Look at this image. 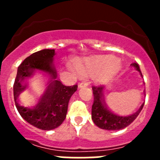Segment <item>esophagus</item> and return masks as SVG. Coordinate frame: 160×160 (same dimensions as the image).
I'll return each mask as SVG.
<instances>
[{"label":"esophagus","mask_w":160,"mask_h":160,"mask_svg":"<svg viewBox=\"0 0 160 160\" xmlns=\"http://www.w3.org/2000/svg\"><path fill=\"white\" fill-rule=\"evenodd\" d=\"M88 82H86V81L81 82V83L79 84V88H83V87H88Z\"/></svg>","instance_id":"34e87169"}]
</instances>
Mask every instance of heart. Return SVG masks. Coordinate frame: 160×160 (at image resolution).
<instances>
[{
	"label": "heart",
	"instance_id": "obj_1",
	"mask_svg": "<svg viewBox=\"0 0 160 160\" xmlns=\"http://www.w3.org/2000/svg\"><path fill=\"white\" fill-rule=\"evenodd\" d=\"M119 69L118 60L114 56H99L89 59L85 65L80 68L82 74H97L101 81H107L112 78Z\"/></svg>",
	"mask_w": 160,
	"mask_h": 160
}]
</instances>
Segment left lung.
<instances>
[{"mask_svg":"<svg viewBox=\"0 0 160 160\" xmlns=\"http://www.w3.org/2000/svg\"><path fill=\"white\" fill-rule=\"evenodd\" d=\"M131 66L135 67V70L138 71L142 75L139 66L137 62H133ZM92 90L93 93V104L92 105L91 111L92 120L97 126L102 129L116 131L126 128L138 117L144 106L143 103L136 112L130 115H119L111 111L104 103L102 98L104 87H93Z\"/></svg>","mask_w":160,"mask_h":160,"instance_id":"8db88e82","label":"left lung"}]
</instances>
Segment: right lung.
<instances>
[{
	"mask_svg": "<svg viewBox=\"0 0 160 160\" xmlns=\"http://www.w3.org/2000/svg\"><path fill=\"white\" fill-rule=\"evenodd\" d=\"M55 55V49H42L32 53L18 68L13 87L14 102L20 115L30 125L45 131L54 129L63 122L71 96L77 90V85L65 86L58 80L53 65ZM36 72L46 77L48 86L38 104L28 107L20 104L18 97L26 89L25 80Z\"/></svg>",
	"mask_w": 160,
	"mask_h": 160,
	"instance_id": "obj_1",
	"label": "right lung"
}]
</instances>
